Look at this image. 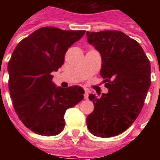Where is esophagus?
Here are the masks:
<instances>
[{
    "label": "esophagus",
    "mask_w": 160,
    "mask_h": 160,
    "mask_svg": "<svg viewBox=\"0 0 160 160\" xmlns=\"http://www.w3.org/2000/svg\"><path fill=\"white\" fill-rule=\"evenodd\" d=\"M84 98H85V99H88V98H89V92L88 91H85V93H84Z\"/></svg>",
    "instance_id": "34e87169"
}]
</instances>
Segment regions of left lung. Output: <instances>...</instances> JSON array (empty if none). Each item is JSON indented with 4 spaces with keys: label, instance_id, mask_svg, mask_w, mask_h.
Segmentation results:
<instances>
[{
    "label": "left lung",
    "instance_id": "left-lung-1",
    "mask_svg": "<svg viewBox=\"0 0 160 160\" xmlns=\"http://www.w3.org/2000/svg\"><path fill=\"white\" fill-rule=\"evenodd\" d=\"M87 41L100 53V75L108 93L90 94L93 111L87 128L96 136H116L137 118L151 86V65L141 46L120 31L87 32Z\"/></svg>",
    "mask_w": 160,
    "mask_h": 160
}]
</instances>
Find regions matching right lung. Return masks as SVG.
<instances>
[{
  "mask_svg": "<svg viewBox=\"0 0 160 160\" xmlns=\"http://www.w3.org/2000/svg\"><path fill=\"white\" fill-rule=\"evenodd\" d=\"M85 32L42 27L21 40L12 52L8 66L12 105L19 120L36 134H60L67 110L83 99L81 87H56L51 73L62 66L68 49Z\"/></svg>",
  "mask_w": 160,
  "mask_h": 160,
  "instance_id": "obj_1",
  "label": "right lung"
}]
</instances>
